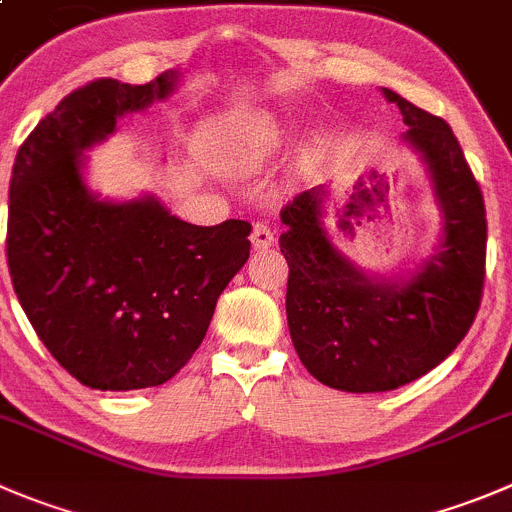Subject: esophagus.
Wrapping results in <instances>:
<instances>
[{"label": "esophagus", "instance_id": "esophagus-1", "mask_svg": "<svg viewBox=\"0 0 512 512\" xmlns=\"http://www.w3.org/2000/svg\"><path fill=\"white\" fill-rule=\"evenodd\" d=\"M251 243L256 251H264V248L274 246V233H271V228L266 223H256L251 231Z\"/></svg>", "mask_w": 512, "mask_h": 512}]
</instances>
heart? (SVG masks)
<instances>
[{
  "mask_svg": "<svg viewBox=\"0 0 512 512\" xmlns=\"http://www.w3.org/2000/svg\"><path fill=\"white\" fill-rule=\"evenodd\" d=\"M289 130L266 110L231 113L203 125L198 148L216 170L248 175L269 165L284 148Z\"/></svg>",
  "mask_w": 512,
  "mask_h": 512,
  "instance_id": "heart-1",
  "label": "heart"
}]
</instances>
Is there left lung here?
Wrapping results in <instances>:
<instances>
[{"label": "left lung", "instance_id": "obj_1", "mask_svg": "<svg viewBox=\"0 0 512 512\" xmlns=\"http://www.w3.org/2000/svg\"><path fill=\"white\" fill-rule=\"evenodd\" d=\"M402 113V143L422 160L440 238L405 276L367 274L326 231L324 186L281 211L289 264L286 319L301 364L342 392H389L435 369L465 339L485 281V203L450 125L382 87Z\"/></svg>", "mask_w": 512, "mask_h": 512}]
</instances>
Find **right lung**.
<instances>
[{
  "label": "right lung",
  "mask_w": 512,
  "mask_h": 512,
  "mask_svg": "<svg viewBox=\"0 0 512 512\" xmlns=\"http://www.w3.org/2000/svg\"><path fill=\"white\" fill-rule=\"evenodd\" d=\"M178 82L168 70L148 85L97 80L70 92L24 140L9 180L7 264L19 304L52 357L102 392L178 374L248 261L251 223L193 226L153 193L110 201L87 183L85 150Z\"/></svg>",
  "instance_id": "add662e5"
}]
</instances>
